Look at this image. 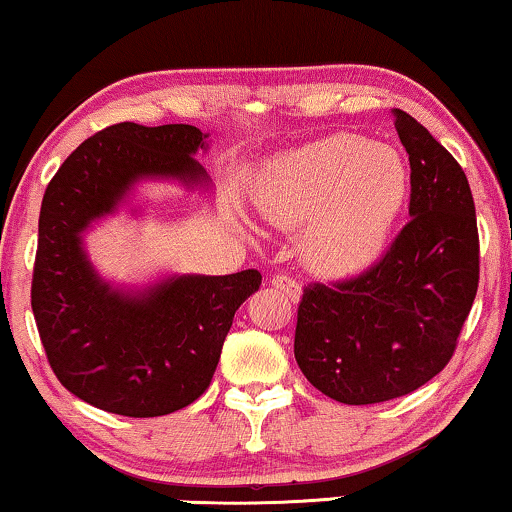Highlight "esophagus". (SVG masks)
Masks as SVG:
<instances>
[{"instance_id":"esophagus-1","label":"esophagus","mask_w":512,"mask_h":512,"mask_svg":"<svg viewBox=\"0 0 512 512\" xmlns=\"http://www.w3.org/2000/svg\"><path fill=\"white\" fill-rule=\"evenodd\" d=\"M272 286L282 291L286 298L293 300V303L300 300V284L293 277L284 275V272H277V275H272Z\"/></svg>"}]
</instances>
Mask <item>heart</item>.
Listing matches in <instances>:
<instances>
[{
  "instance_id": "obj_1",
  "label": "heart",
  "mask_w": 512,
  "mask_h": 512,
  "mask_svg": "<svg viewBox=\"0 0 512 512\" xmlns=\"http://www.w3.org/2000/svg\"><path fill=\"white\" fill-rule=\"evenodd\" d=\"M408 195L398 151L338 132L277 158L256 205L279 228H302L300 251L324 275L361 270L380 254Z\"/></svg>"
}]
</instances>
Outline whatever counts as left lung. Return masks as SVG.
Masks as SVG:
<instances>
[{"mask_svg":"<svg viewBox=\"0 0 512 512\" xmlns=\"http://www.w3.org/2000/svg\"><path fill=\"white\" fill-rule=\"evenodd\" d=\"M410 158V216L361 275L307 284L293 354L321 394L347 405L405 396L450 363L480 279L473 193L461 165L394 109Z\"/></svg>","mask_w":512,"mask_h":512,"instance_id":"8db88e82","label":"left lung"}]
</instances>
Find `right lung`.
I'll list each match as a JSON object with an SVG mask.
<instances>
[{"mask_svg":"<svg viewBox=\"0 0 512 512\" xmlns=\"http://www.w3.org/2000/svg\"><path fill=\"white\" fill-rule=\"evenodd\" d=\"M195 125H109L67 156L39 214L32 312L65 389L123 417H160L205 394L223 340L261 272L172 277L139 296L114 291L81 249L90 221L114 212L137 179L205 181Z\"/></svg>","mask_w":512,"mask_h":512,"instance_id":"obj_1","label":"right lung"}]
</instances>
